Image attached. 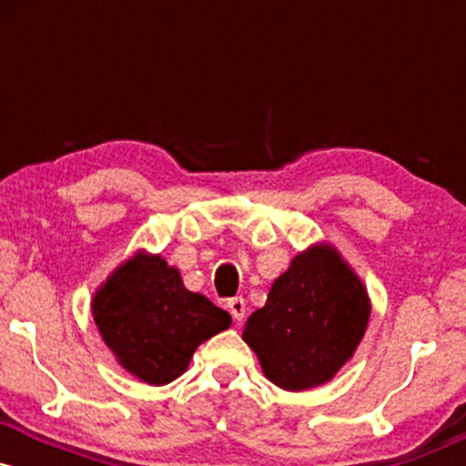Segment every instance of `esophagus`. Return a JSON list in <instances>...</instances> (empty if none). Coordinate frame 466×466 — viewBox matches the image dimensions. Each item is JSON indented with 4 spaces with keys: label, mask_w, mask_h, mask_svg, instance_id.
<instances>
[{
    "label": "esophagus",
    "mask_w": 466,
    "mask_h": 466,
    "mask_svg": "<svg viewBox=\"0 0 466 466\" xmlns=\"http://www.w3.org/2000/svg\"><path fill=\"white\" fill-rule=\"evenodd\" d=\"M228 309H229V313H232V318L237 319V322H240V319L245 318V300H243V298H229Z\"/></svg>",
    "instance_id": "1"
}]
</instances>
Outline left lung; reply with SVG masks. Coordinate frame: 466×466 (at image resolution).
Instances as JSON below:
<instances>
[{
	"mask_svg": "<svg viewBox=\"0 0 466 466\" xmlns=\"http://www.w3.org/2000/svg\"><path fill=\"white\" fill-rule=\"evenodd\" d=\"M370 298L333 245H311L271 285L249 315L243 339L265 377L289 392L330 381L360 346Z\"/></svg>",
	"mask_w": 466,
	"mask_h": 466,
	"instance_id": "obj_1",
	"label": "left lung"
}]
</instances>
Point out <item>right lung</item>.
<instances>
[{"label":"right lung","instance_id":"add662e5","mask_svg":"<svg viewBox=\"0 0 466 466\" xmlns=\"http://www.w3.org/2000/svg\"><path fill=\"white\" fill-rule=\"evenodd\" d=\"M92 313L117 363L148 386L175 381L197 346L232 324L228 311L184 287L179 269L147 251L98 287Z\"/></svg>","mask_w":466,"mask_h":466}]
</instances>
